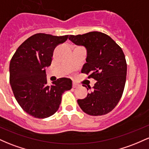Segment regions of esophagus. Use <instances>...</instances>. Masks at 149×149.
Here are the masks:
<instances>
[{"instance_id": "34e87169", "label": "esophagus", "mask_w": 149, "mask_h": 149, "mask_svg": "<svg viewBox=\"0 0 149 149\" xmlns=\"http://www.w3.org/2000/svg\"><path fill=\"white\" fill-rule=\"evenodd\" d=\"M78 86H79V85L77 84L76 83H73V88H78Z\"/></svg>"}]
</instances>
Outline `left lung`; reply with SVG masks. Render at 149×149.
<instances>
[{"mask_svg":"<svg viewBox=\"0 0 149 149\" xmlns=\"http://www.w3.org/2000/svg\"><path fill=\"white\" fill-rule=\"evenodd\" d=\"M69 39L85 47L86 63L81 72L97 80L92 92L77 100L78 105L88 115H105L116 107L123 92L127 75L124 53L111 38L102 32L71 35Z\"/></svg>","mask_w":149,"mask_h":149,"instance_id":"8db88e82","label":"left lung"}]
</instances>
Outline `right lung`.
<instances>
[{
  "mask_svg": "<svg viewBox=\"0 0 149 149\" xmlns=\"http://www.w3.org/2000/svg\"><path fill=\"white\" fill-rule=\"evenodd\" d=\"M69 36L36 33L29 38L12 57L10 83L17 102L24 111L37 118L55 113L62 94L72 88L70 78H61L47 85L45 69L50 66L53 52Z\"/></svg>",
  "mask_w": 149,
  "mask_h": 149,
  "instance_id": "obj_1",
  "label": "right lung"
}]
</instances>
